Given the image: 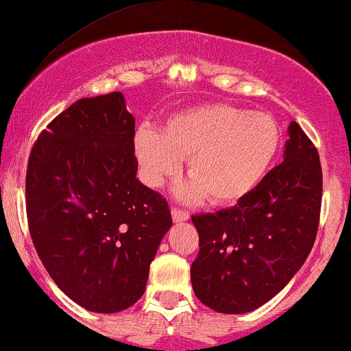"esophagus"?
I'll list each match as a JSON object with an SVG mask.
<instances>
[{"label":"esophagus","instance_id":"34e87169","mask_svg":"<svg viewBox=\"0 0 351 351\" xmlns=\"http://www.w3.org/2000/svg\"><path fill=\"white\" fill-rule=\"evenodd\" d=\"M172 219L176 222H182V221H187L189 219V213L184 209H179V207H172Z\"/></svg>","mask_w":351,"mask_h":351}]
</instances>
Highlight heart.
Returning a JSON list of instances; mask_svg holds the SVG:
<instances>
[{
	"label": "heart",
	"instance_id": "1",
	"mask_svg": "<svg viewBox=\"0 0 351 351\" xmlns=\"http://www.w3.org/2000/svg\"><path fill=\"white\" fill-rule=\"evenodd\" d=\"M281 145L273 115L229 104H207L172 115L162 132L141 127L134 150L144 180L159 187L187 157L189 180L179 186L187 201L206 197L232 204L263 182Z\"/></svg>",
	"mask_w": 351,
	"mask_h": 351
}]
</instances>
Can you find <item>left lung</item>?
Returning a JSON list of instances; mask_svg holds the SVG:
<instances>
[{
  "label": "left lung",
  "mask_w": 351,
  "mask_h": 351,
  "mask_svg": "<svg viewBox=\"0 0 351 351\" xmlns=\"http://www.w3.org/2000/svg\"><path fill=\"white\" fill-rule=\"evenodd\" d=\"M288 132L285 160L250 195L229 209L192 216L199 252L191 281L210 310H256L288 285L310 254L322 210V164L296 122Z\"/></svg>",
  "instance_id": "8db88e82"
}]
</instances>
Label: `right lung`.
Masks as SVG:
<instances>
[{"instance_id":"obj_1","label":"right lung","mask_w":351,"mask_h":351,"mask_svg":"<svg viewBox=\"0 0 351 351\" xmlns=\"http://www.w3.org/2000/svg\"><path fill=\"white\" fill-rule=\"evenodd\" d=\"M135 119L120 92L80 99L33 144L26 216L51 280L95 313L127 310L172 226L159 192L137 179Z\"/></svg>"}]
</instances>
